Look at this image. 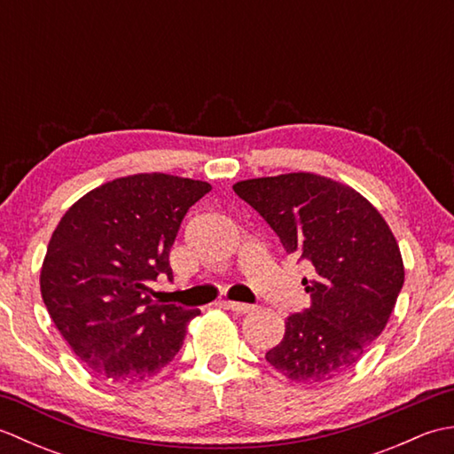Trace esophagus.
I'll return each mask as SVG.
<instances>
[{
  "label": "esophagus",
  "mask_w": 454,
  "mask_h": 454,
  "mask_svg": "<svg viewBox=\"0 0 454 454\" xmlns=\"http://www.w3.org/2000/svg\"><path fill=\"white\" fill-rule=\"evenodd\" d=\"M224 304H226V308H230V310L236 312V314H247V312H252V310H254V306H252V304H244V302L226 301Z\"/></svg>",
  "instance_id": "esophagus-1"
}]
</instances>
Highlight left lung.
<instances>
[{"label": "left lung", "mask_w": 454, "mask_h": 454, "mask_svg": "<svg viewBox=\"0 0 454 454\" xmlns=\"http://www.w3.org/2000/svg\"><path fill=\"white\" fill-rule=\"evenodd\" d=\"M236 195L265 218L286 254L314 267L312 306L285 320L265 353L286 379L320 384L359 363L382 333L403 285L396 238L361 192L316 173L238 181Z\"/></svg>", "instance_id": "1"}]
</instances>
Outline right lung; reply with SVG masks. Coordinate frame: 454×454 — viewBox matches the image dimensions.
Listing matches in <instances>:
<instances>
[{"mask_svg": "<svg viewBox=\"0 0 454 454\" xmlns=\"http://www.w3.org/2000/svg\"><path fill=\"white\" fill-rule=\"evenodd\" d=\"M210 183L137 173L103 183L66 210L41 269V294L58 332L91 374L130 387L181 349L199 310L158 304L150 283L173 277L169 249Z\"/></svg>", "mask_w": 454, "mask_h": 454, "instance_id": "add662e5", "label": "right lung"}]
</instances>
